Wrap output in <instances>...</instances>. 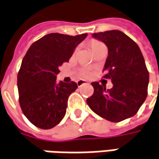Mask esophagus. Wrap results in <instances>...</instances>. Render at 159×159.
I'll list each match as a JSON object with an SVG mask.
<instances>
[{"instance_id": "obj_1", "label": "esophagus", "mask_w": 159, "mask_h": 159, "mask_svg": "<svg viewBox=\"0 0 159 159\" xmlns=\"http://www.w3.org/2000/svg\"><path fill=\"white\" fill-rule=\"evenodd\" d=\"M76 84H77V85L78 86H82L83 84H88V82L85 81V80H78L77 82H76Z\"/></svg>"}]
</instances>
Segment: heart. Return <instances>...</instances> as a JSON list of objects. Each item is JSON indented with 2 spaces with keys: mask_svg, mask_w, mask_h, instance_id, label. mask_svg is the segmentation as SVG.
<instances>
[{
  "mask_svg": "<svg viewBox=\"0 0 159 159\" xmlns=\"http://www.w3.org/2000/svg\"><path fill=\"white\" fill-rule=\"evenodd\" d=\"M101 44H103V43L99 42V41H96V40H93V41L90 43V46H91L92 51H94L97 47H99V46ZM81 74H82L83 76H88V75H90V70H89V68H84V69L82 70Z\"/></svg>",
  "mask_w": 159,
  "mask_h": 159,
  "instance_id": "b5f03b06",
  "label": "heart"
}]
</instances>
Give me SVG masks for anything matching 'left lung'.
Instances as JSON below:
<instances>
[{"mask_svg": "<svg viewBox=\"0 0 159 159\" xmlns=\"http://www.w3.org/2000/svg\"><path fill=\"white\" fill-rule=\"evenodd\" d=\"M107 45L108 55L103 68L105 78L111 79L110 90L92 83L93 96L86 100L94 113L111 122L134 116L148 94V72L139 46L119 30L93 34Z\"/></svg>", "mask_w": 159, "mask_h": 159, "instance_id": "8db88e82", "label": "left lung"}]
</instances>
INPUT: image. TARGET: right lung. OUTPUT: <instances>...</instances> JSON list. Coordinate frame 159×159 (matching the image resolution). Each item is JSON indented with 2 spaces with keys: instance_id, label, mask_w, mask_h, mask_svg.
Segmentation results:
<instances>
[{
  "instance_id": "obj_1",
  "label": "right lung",
  "mask_w": 159,
  "mask_h": 159,
  "mask_svg": "<svg viewBox=\"0 0 159 159\" xmlns=\"http://www.w3.org/2000/svg\"><path fill=\"white\" fill-rule=\"evenodd\" d=\"M86 36L52 33L34 43L26 52L17 75L19 104L36 127L51 129L65 116L68 97L77 84L57 83L59 67L69 60Z\"/></svg>"
}]
</instances>
